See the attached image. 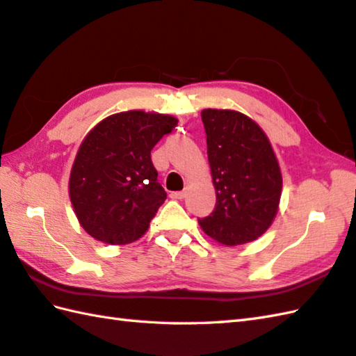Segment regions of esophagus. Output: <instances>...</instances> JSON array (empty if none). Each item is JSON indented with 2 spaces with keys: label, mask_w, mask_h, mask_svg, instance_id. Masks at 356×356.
I'll return each mask as SVG.
<instances>
[{
  "label": "esophagus",
  "mask_w": 356,
  "mask_h": 356,
  "mask_svg": "<svg viewBox=\"0 0 356 356\" xmlns=\"http://www.w3.org/2000/svg\"><path fill=\"white\" fill-rule=\"evenodd\" d=\"M170 197H171V199L182 200V199H185V197H186V190H184V191H174V193H171V194H170Z\"/></svg>",
  "instance_id": "34e87169"
}]
</instances>
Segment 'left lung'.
<instances>
[{"instance_id":"obj_1","label":"left lung","mask_w":356,"mask_h":356,"mask_svg":"<svg viewBox=\"0 0 356 356\" xmlns=\"http://www.w3.org/2000/svg\"><path fill=\"white\" fill-rule=\"evenodd\" d=\"M216 208L199 218L208 237L225 246L261 237L274 222L283 177L277 156L260 125L236 110L202 111Z\"/></svg>"}]
</instances>
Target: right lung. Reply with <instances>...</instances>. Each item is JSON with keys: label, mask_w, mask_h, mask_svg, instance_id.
<instances>
[{"label": "right lung", "mask_w": 356, "mask_h": 356, "mask_svg": "<svg viewBox=\"0 0 356 356\" xmlns=\"http://www.w3.org/2000/svg\"><path fill=\"white\" fill-rule=\"evenodd\" d=\"M177 119L130 110L96 124L82 140L69 179L79 225L107 245H127L148 231L166 193L157 182L151 149Z\"/></svg>", "instance_id": "add662e5"}]
</instances>
